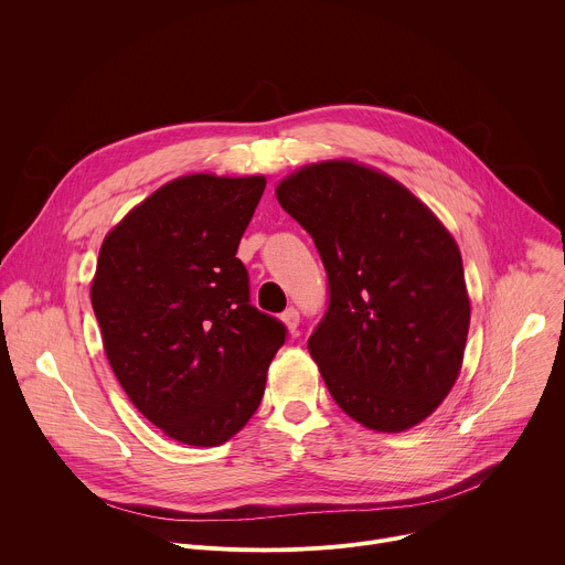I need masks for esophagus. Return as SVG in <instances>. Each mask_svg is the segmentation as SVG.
Segmentation results:
<instances>
[{
	"label": "esophagus",
	"mask_w": 565,
	"mask_h": 565,
	"mask_svg": "<svg viewBox=\"0 0 565 565\" xmlns=\"http://www.w3.org/2000/svg\"><path fill=\"white\" fill-rule=\"evenodd\" d=\"M281 321L284 324L288 327V331L295 335L297 333V329H299V310L297 308H286L284 312H281Z\"/></svg>",
	"instance_id": "esophagus-1"
}]
</instances>
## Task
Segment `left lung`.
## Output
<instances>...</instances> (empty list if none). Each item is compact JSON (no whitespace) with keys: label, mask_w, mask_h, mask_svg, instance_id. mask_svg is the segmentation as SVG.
<instances>
[{"label":"left lung","mask_w":565,"mask_h":565,"mask_svg":"<svg viewBox=\"0 0 565 565\" xmlns=\"http://www.w3.org/2000/svg\"><path fill=\"white\" fill-rule=\"evenodd\" d=\"M277 199L327 268L308 351L333 399L375 431L423 423L451 391L469 331L454 236L405 185L351 160L290 174Z\"/></svg>","instance_id":"obj_1"}]
</instances>
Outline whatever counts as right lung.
<instances>
[{
    "label": "right lung",
    "instance_id": "add662e5",
    "mask_svg": "<svg viewBox=\"0 0 565 565\" xmlns=\"http://www.w3.org/2000/svg\"><path fill=\"white\" fill-rule=\"evenodd\" d=\"M264 177H181L103 241L92 303L134 407L170 438L216 447L257 412L286 327L250 303L236 259Z\"/></svg>",
    "mask_w": 565,
    "mask_h": 565
}]
</instances>
